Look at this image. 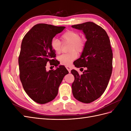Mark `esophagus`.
Segmentation results:
<instances>
[{
	"label": "esophagus",
	"mask_w": 131,
	"mask_h": 131,
	"mask_svg": "<svg viewBox=\"0 0 131 131\" xmlns=\"http://www.w3.org/2000/svg\"><path fill=\"white\" fill-rule=\"evenodd\" d=\"M66 68H67V69L68 70V72H69V73H70V71H71V67H66Z\"/></svg>",
	"instance_id": "34e87169"
}]
</instances>
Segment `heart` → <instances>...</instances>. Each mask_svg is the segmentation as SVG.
Masks as SVG:
<instances>
[{
  "label": "heart",
  "instance_id": "obj_1",
  "mask_svg": "<svg viewBox=\"0 0 131 131\" xmlns=\"http://www.w3.org/2000/svg\"><path fill=\"white\" fill-rule=\"evenodd\" d=\"M62 43H70L69 52L63 54L59 57L58 59L62 64L66 66H70L73 61L78 57L77 52L81 53L84 50L86 46V39L80 37L77 31L67 30L61 37ZM51 47L56 53H60L62 50V42L56 38H53L50 43Z\"/></svg>",
  "mask_w": 131,
  "mask_h": 131
}]
</instances>
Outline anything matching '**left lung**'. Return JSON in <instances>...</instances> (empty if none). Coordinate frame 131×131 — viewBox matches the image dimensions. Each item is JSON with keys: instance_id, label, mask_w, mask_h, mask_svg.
Here are the masks:
<instances>
[{"instance_id": "obj_1", "label": "left lung", "mask_w": 131, "mask_h": 131, "mask_svg": "<svg viewBox=\"0 0 131 131\" xmlns=\"http://www.w3.org/2000/svg\"><path fill=\"white\" fill-rule=\"evenodd\" d=\"M72 27L82 30L87 39L80 58L74 64L78 68L86 67V70L81 75L77 70H71L74 77L72 92L78 101L90 103L104 93L112 73L113 51L110 41L105 30L93 22Z\"/></svg>"}]
</instances>
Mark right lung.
Listing matches in <instances>:
<instances>
[{
	"mask_svg": "<svg viewBox=\"0 0 131 131\" xmlns=\"http://www.w3.org/2000/svg\"><path fill=\"white\" fill-rule=\"evenodd\" d=\"M65 27L45 23L35 25L23 38L18 57L19 78L26 93L39 104H45L57 96L58 88L68 71L61 66L55 70H46V64L57 67L56 54L51 41Z\"/></svg>",
	"mask_w": 131,
	"mask_h": 131,
	"instance_id": "add662e5",
	"label": "right lung"
}]
</instances>
